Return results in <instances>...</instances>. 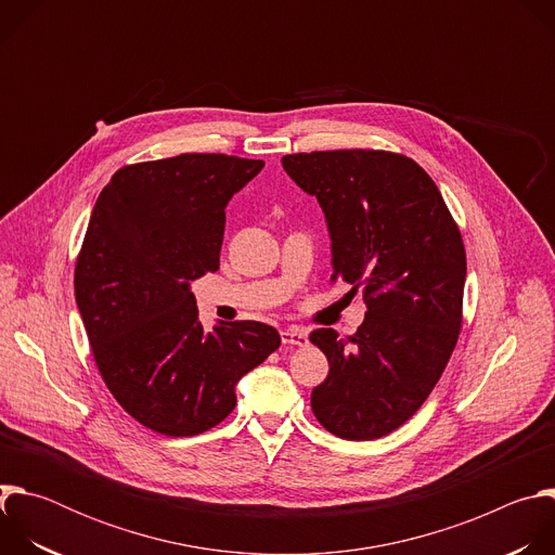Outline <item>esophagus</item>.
Instances as JSON below:
<instances>
[{"label": "esophagus", "mask_w": 555, "mask_h": 555, "mask_svg": "<svg viewBox=\"0 0 555 555\" xmlns=\"http://www.w3.org/2000/svg\"><path fill=\"white\" fill-rule=\"evenodd\" d=\"M281 343L289 347H307V334L300 330H283L281 332Z\"/></svg>", "instance_id": "1"}]
</instances>
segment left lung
Returning a JSON list of instances; mask_svg holds the SVG:
<instances>
[{
	"label": "left lung",
	"mask_w": 555,
	"mask_h": 555,
	"mask_svg": "<svg viewBox=\"0 0 555 555\" xmlns=\"http://www.w3.org/2000/svg\"><path fill=\"white\" fill-rule=\"evenodd\" d=\"M319 199L332 281L362 287L366 319L349 338L315 330L330 360L311 411L332 435L379 439L409 422L439 382L461 332L465 248L437 184L411 157L338 149L281 157Z\"/></svg>",
	"instance_id": "1"
}]
</instances>
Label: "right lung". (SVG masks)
Here are the masks:
<instances>
[{
  "label": "right lung",
  "mask_w": 555,
  "mask_h": 555,
  "mask_svg": "<svg viewBox=\"0 0 555 555\" xmlns=\"http://www.w3.org/2000/svg\"><path fill=\"white\" fill-rule=\"evenodd\" d=\"M263 160L182 153L118 169L101 191L74 268L96 366L142 426L193 437L223 422L234 386L279 349L274 327L206 332L191 281L219 270L225 206Z\"/></svg>",
  "instance_id": "right-lung-1"
}]
</instances>
